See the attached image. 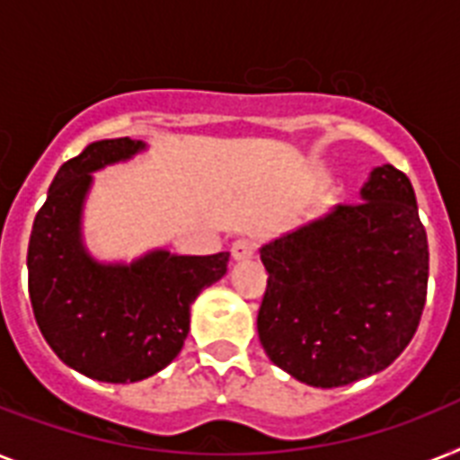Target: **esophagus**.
I'll use <instances>...</instances> for the list:
<instances>
[{"mask_svg":"<svg viewBox=\"0 0 460 460\" xmlns=\"http://www.w3.org/2000/svg\"><path fill=\"white\" fill-rule=\"evenodd\" d=\"M255 255V241H250V238H238V241H234V245H231V257L234 260H250V257Z\"/></svg>","mask_w":460,"mask_h":460,"instance_id":"esophagus-1","label":"esophagus"}]
</instances>
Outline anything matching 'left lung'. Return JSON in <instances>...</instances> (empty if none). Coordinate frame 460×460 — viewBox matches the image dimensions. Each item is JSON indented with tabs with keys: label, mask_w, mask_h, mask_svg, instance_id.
I'll list each match as a JSON object with an SVG mask.
<instances>
[{
	"label": "left lung",
	"mask_w": 460,
	"mask_h": 460,
	"mask_svg": "<svg viewBox=\"0 0 460 460\" xmlns=\"http://www.w3.org/2000/svg\"><path fill=\"white\" fill-rule=\"evenodd\" d=\"M264 352L314 387L383 371L411 342L428 295V236L404 172L383 165L338 205L260 250Z\"/></svg>",
	"instance_id": "left-lung-1"
}]
</instances>
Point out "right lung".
Wrapping results in <instances>:
<instances>
[{
  "label": "right lung",
  "instance_id": "add662e5",
  "mask_svg": "<svg viewBox=\"0 0 460 460\" xmlns=\"http://www.w3.org/2000/svg\"><path fill=\"white\" fill-rule=\"evenodd\" d=\"M129 137L89 144L63 163L37 212L28 245V290L56 357L101 383H137L163 371L184 347L198 293L226 274L229 252L101 264L82 243L92 172L144 151Z\"/></svg>",
  "mask_w": 460,
  "mask_h": 460
}]
</instances>
